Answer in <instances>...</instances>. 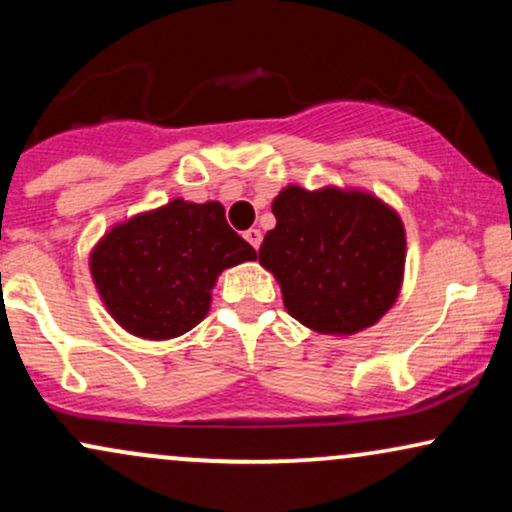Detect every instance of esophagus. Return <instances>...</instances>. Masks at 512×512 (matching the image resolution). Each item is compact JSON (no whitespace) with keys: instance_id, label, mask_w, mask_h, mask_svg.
Listing matches in <instances>:
<instances>
[{"instance_id":"1","label":"esophagus","mask_w":512,"mask_h":512,"mask_svg":"<svg viewBox=\"0 0 512 512\" xmlns=\"http://www.w3.org/2000/svg\"><path fill=\"white\" fill-rule=\"evenodd\" d=\"M245 240L252 245L255 250H260V243H262V231L260 228H250V231H245Z\"/></svg>"}]
</instances>
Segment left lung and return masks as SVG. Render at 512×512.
<instances>
[{
  "label": "left lung",
  "instance_id": "obj_1",
  "mask_svg": "<svg viewBox=\"0 0 512 512\" xmlns=\"http://www.w3.org/2000/svg\"><path fill=\"white\" fill-rule=\"evenodd\" d=\"M276 226L260 264L286 310L313 332L349 337L392 308L404 281L407 233L383 199L356 187L289 185L274 197Z\"/></svg>",
  "mask_w": 512,
  "mask_h": 512
}]
</instances>
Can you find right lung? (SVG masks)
<instances>
[{"label":"right lung","mask_w":512,"mask_h":512,"mask_svg":"<svg viewBox=\"0 0 512 512\" xmlns=\"http://www.w3.org/2000/svg\"><path fill=\"white\" fill-rule=\"evenodd\" d=\"M257 260L228 226L219 202L170 199L115 223L88 257L93 284L113 320L134 337H180L209 313L223 269Z\"/></svg>","instance_id":"1"}]
</instances>
